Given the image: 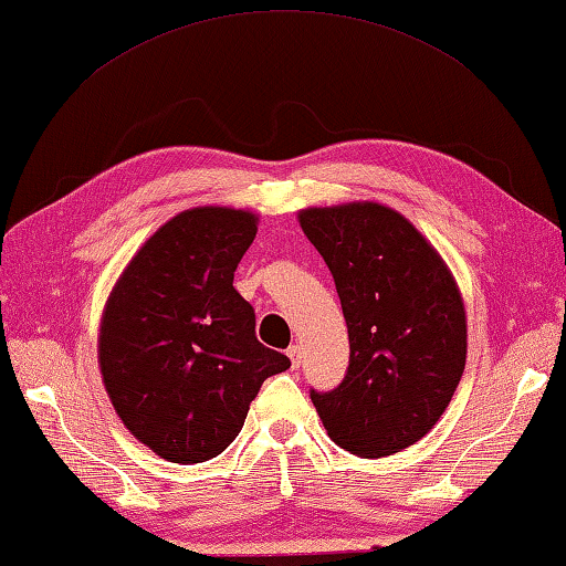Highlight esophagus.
Instances as JSON below:
<instances>
[{"mask_svg": "<svg viewBox=\"0 0 566 566\" xmlns=\"http://www.w3.org/2000/svg\"><path fill=\"white\" fill-rule=\"evenodd\" d=\"M287 356H291L293 368H300V364H303V349H300L297 344H291V349H287Z\"/></svg>", "mask_w": 566, "mask_h": 566, "instance_id": "1", "label": "esophagus"}]
</instances>
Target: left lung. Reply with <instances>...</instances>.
Returning <instances> with one entry per match:
<instances>
[{
    "instance_id": "obj_1",
    "label": "left lung",
    "mask_w": 566,
    "mask_h": 566,
    "mask_svg": "<svg viewBox=\"0 0 566 566\" xmlns=\"http://www.w3.org/2000/svg\"><path fill=\"white\" fill-rule=\"evenodd\" d=\"M300 227L327 263L349 329L347 376L310 398L342 449L396 454L434 428L464 374L459 287L440 253L390 207H310Z\"/></svg>"
}]
</instances>
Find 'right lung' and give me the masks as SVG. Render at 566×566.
<instances>
[{
  "label": "right lung",
  "instance_id": "obj_1",
  "mask_svg": "<svg viewBox=\"0 0 566 566\" xmlns=\"http://www.w3.org/2000/svg\"><path fill=\"white\" fill-rule=\"evenodd\" d=\"M256 217L195 207L138 249L107 300L99 368L114 410L138 442L176 464L222 454L263 380L291 368L256 339L234 271Z\"/></svg>",
  "mask_w": 566,
  "mask_h": 566
}]
</instances>
